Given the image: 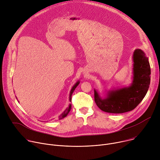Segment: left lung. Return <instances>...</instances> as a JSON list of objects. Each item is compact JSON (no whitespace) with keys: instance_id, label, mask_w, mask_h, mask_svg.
Here are the masks:
<instances>
[{"instance_id":"left-lung-1","label":"left lung","mask_w":160,"mask_h":160,"mask_svg":"<svg viewBox=\"0 0 160 160\" xmlns=\"http://www.w3.org/2000/svg\"><path fill=\"white\" fill-rule=\"evenodd\" d=\"M133 81L129 86L109 90L102 98L94 89L95 102L102 111L114 114L134 109L146 96L151 81V68L145 52L136 49L133 54Z\"/></svg>"}]
</instances>
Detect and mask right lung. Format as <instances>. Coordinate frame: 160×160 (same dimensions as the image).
I'll list each match as a JSON object with an SVG mask.
<instances>
[{
    "label": "right lung",
    "mask_w": 160,
    "mask_h": 160,
    "mask_svg": "<svg viewBox=\"0 0 160 160\" xmlns=\"http://www.w3.org/2000/svg\"><path fill=\"white\" fill-rule=\"evenodd\" d=\"M79 82H80L79 81H77V82L75 83V84L72 86V89H71L70 92V95H69V101H70V102H71V100H72V95L74 91L75 90L76 87L79 85ZM71 108H72V105H71V103H70L69 105H68V107L67 108L65 109V110L59 116V118H58V119H62L65 118V117L67 116V114H68V112H70V109H71Z\"/></svg>",
    "instance_id": "obj_1"
}]
</instances>
